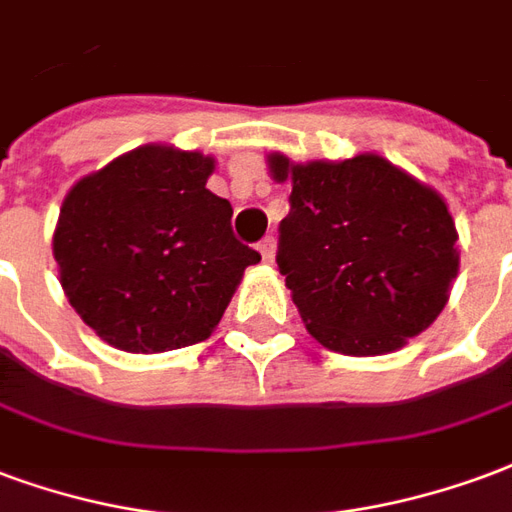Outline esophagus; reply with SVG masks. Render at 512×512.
<instances>
[{
  "label": "esophagus",
  "instance_id": "34e87169",
  "mask_svg": "<svg viewBox=\"0 0 512 512\" xmlns=\"http://www.w3.org/2000/svg\"><path fill=\"white\" fill-rule=\"evenodd\" d=\"M259 253L264 264H272V261H275V240H272V237H264V240L259 242Z\"/></svg>",
  "mask_w": 512,
  "mask_h": 512
}]
</instances>
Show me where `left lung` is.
<instances>
[{
	"instance_id": "left-lung-1",
	"label": "left lung",
	"mask_w": 512,
	"mask_h": 512,
	"mask_svg": "<svg viewBox=\"0 0 512 512\" xmlns=\"http://www.w3.org/2000/svg\"><path fill=\"white\" fill-rule=\"evenodd\" d=\"M278 267L308 333L330 352L376 357L428 330L458 275V231L442 193L376 152L294 163Z\"/></svg>"
}]
</instances>
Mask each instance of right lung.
<instances>
[{
	"instance_id": "1",
	"label": "right lung",
	"mask_w": 512,
	"mask_h": 512,
	"mask_svg": "<svg viewBox=\"0 0 512 512\" xmlns=\"http://www.w3.org/2000/svg\"><path fill=\"white\" fill-rule=\"evenodd\" d=\"M215 158L144 144L67 190L54 259L65 297L100 341L158 354L207 341L259 253L234 240L207 190Z\"/></svg>"
}]
</instances>
